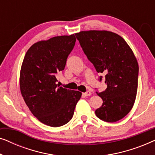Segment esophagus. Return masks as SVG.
<instances>
[{
	"label": "esophagus",
	"mask_w": 155,
	"mask_h": 155,
	"mask_svg": "<svg viewBox=\"0 0 155 155\" xmlns=\"http://www.w3.org/2000/svg\"><path fill=\"white\" fill-rule=\"evenodd\" d=\"M91 94H92V93H91L90 91H87L86 92L83 93V95L85 97H88V96H90Z\"/></svg>",
	"instance_id": "34e87169"
}]
</instances>
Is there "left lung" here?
Instances as JSON below:
<instances>
[{
  "label": "left lung",
  "instance_id": "1",
  "mask_svg": "<svg viewBox=\"0 0 155 155\" xmlns=\"http://www.w3.org/2000/svg\"><path fill=\"white\" fill-rule=\"evenodd\" d=\"M75 37L97 73L105 75L107 87L97 92L103 104L95 114L106 122L122 119L133 108L137 90L139 68L133 51L121 37L111 31H80ZM102 79L99 77V82Z\"/></svg>",
  "mask_w": 155,
  "mask_h": 155
}]
</instances>
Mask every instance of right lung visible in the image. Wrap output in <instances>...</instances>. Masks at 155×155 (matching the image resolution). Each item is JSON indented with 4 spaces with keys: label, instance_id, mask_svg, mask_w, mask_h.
Listing matches in <instances>:
<instances>
[{
    "label": "right lung",
    "instance_id": "add662e5",
    "mask_svg": "<svg viewBox=\"0 0 155 155\" xmlns=\"http://www.w3.org/2000/svg\"><path fill=\"white\" fill-rule=\"evenodd\" d=\"M75 35L55 37L33 44L25 54L20 71L21 94L31 113L43 124L59 127L73 118L82 93L57 84L75 44Z\"/></svg>",
    "mask_w": 155,
    "mask_h": 155
}]
</instances>
